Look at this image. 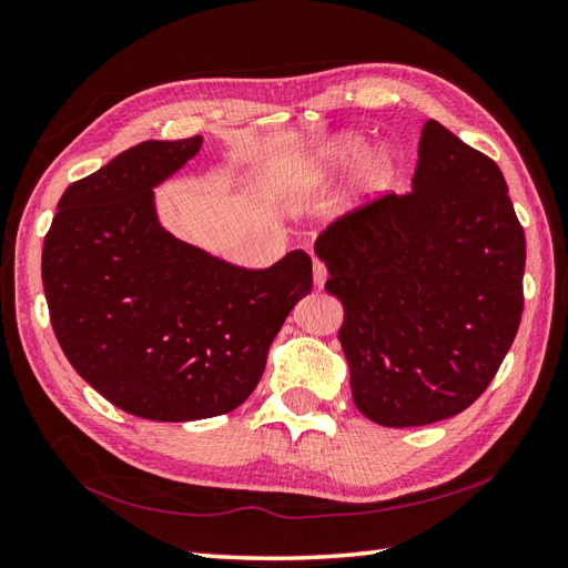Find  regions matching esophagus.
I'll return each mask as SVG.
<instances>
[{
	"mask_svg": "<svg viewBox=\"0 0 568 568\" xmlns=\"http://www.w3.org/2000/svg\"><path fill=\"white\" fill-rule=\"evenodd\" d=\"M313 277H315L317 288H322V284L327 282V265L320 263V260H315V263H313Z\"/></svg>",
	"mask_w": 568,
	"mask_h": 568,
	"instance_id": "1",
	"label": "esophagus"
}]
</instances>
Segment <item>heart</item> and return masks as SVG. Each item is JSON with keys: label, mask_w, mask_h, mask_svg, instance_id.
Returning <instances> with one entry per match:
<instances>
[{"label": "heart", "mask_w": 568, "mask_h": 568, "mask_svg": "<svg viewBox=\"0 0 568 568\" xmlns=\"http://www.w3.org/2000/svg\"><path fill=\"white\" fill-rule=\"evenodd\" d=\"M365 155V141L361 135H339L332 141L322 143L313 152H305L303 158H294L286 162L277 183L280 191L288 195H303L322 186L329 176L339 174L348 166H354ZM396 179V162L389 152H379L363 170V189L367 193L387 191Z\"/></svg>", "instance_id": "obj_1"}]
</instances>
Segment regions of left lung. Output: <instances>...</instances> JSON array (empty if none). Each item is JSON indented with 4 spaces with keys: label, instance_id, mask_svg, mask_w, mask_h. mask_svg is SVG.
Listing matches in <instances>:
<instances>
[{
    "label": "left lung",
    "instance_id": "8db88e82",
    "mask_svg": "<svg viewBox=\"0 0 568 568\" xmlns=\"http://www.w3.org/2000/svg\"><path fill=\"white\" fill-rule=\"evenodd\" d=\"M413 193L379 195L315 241L344 303L351 392L385 427L466 410L524 315L526 236L495 160L425 121Z\"/></svg>",
    "mask_w": 568,
    "mask_h": 568
}]
</instances>
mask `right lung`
I'll use <instances>...</instances> for the list:
<instances>
[{
	"label": "right lung",
	"mask_w": 568,
	"mask_h": 568,
	"mask_svg": "<svg viewBox=\"0 0 568 568\" xmlns=\"http://www.w3.org/2000/svg\"><path fill=\"white\" fill-rule=\"evenodd\" d=\"M203 145L148 141L73 181L42 246V284L64 356L106 402L138 418L186 423L239 408L265 373L313 260L229 265L164 232L152 186Z\"/></svg>",
	"instance_id": "add662e5"
}]
</instances>
